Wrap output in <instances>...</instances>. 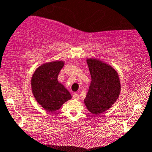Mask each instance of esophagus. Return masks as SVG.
Segmentation results:
<instances>
[{
	"label": "esophagus",
	"instance_id": "obj_1",
	"mask_svg": "<svg viewBox=\"0 0 152 152\" xmlns=\"http://www.w3.org/2000/svg\"><path fill=\"white\" fill-rule=\"evenodd\" d=\"M73 98L74 99L78 100L79 99V94H74L73 95Z\"/></svg>",
	"mask_w": 152,
	"mask_h": 152
}]
</instances>
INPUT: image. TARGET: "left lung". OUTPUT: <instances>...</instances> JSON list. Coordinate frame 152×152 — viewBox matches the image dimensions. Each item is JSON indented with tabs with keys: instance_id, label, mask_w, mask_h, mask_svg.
I'll list each match as a JSON object with an SVG mask.
<instances>
[{
	"instance_id": "8db88e82",
	"label": "left lung",
	"mask_w": 152,
	"mask_h": 152,
	"mask_svg": "<svg viewBox=\"0 0 152 152\" xmlns=\"http://www.w3.org/2000/svg\"><path fill=\"white\" fill-rule=\"evenodd\" d=\"M91 76L85 104L93 114L110 108L117 101L121 89L118 73L109 64L95 58L87 59Z\"/></svg>"
}]
</instances>
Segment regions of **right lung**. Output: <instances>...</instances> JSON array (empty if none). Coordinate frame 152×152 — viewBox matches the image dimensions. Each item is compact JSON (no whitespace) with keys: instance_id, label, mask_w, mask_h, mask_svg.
<instances>
[{"instance_id":"right-lung-1","label":"right lung","mask_w":152,"mask_h":152,"mask_svg":"<svg viewBox=\"0 0 152 152\" xmlns=\"http://www.w3.org/2000/svg\"><path fill=\"white\" fill-rule=\"evenodd\" d=\"M64 64L62 61L45 63L35 70L31 79L35 100L48 111L58 110L71 99L70 92L57 79Z\"/></svg>"}]
</instances>
